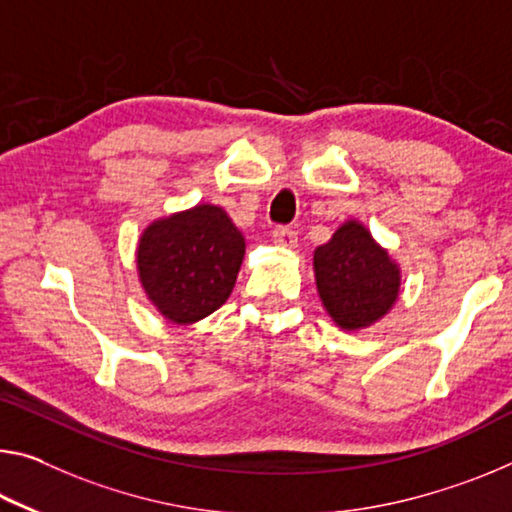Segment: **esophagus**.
Segmentation results:
<instances>
[{
    "mask_svg": "<svg viewBox=\"0 0 512 512\" xmlns=\"http://www.w3.org/2000/svg\"><path fill=\"white\" fill-rule=\"evenodd\" d=\"M273 241L282 248H294L296 241H298L296 230H291V227H287V225H278L273 230Z\"/></svg>",
    "mask_w": 512,
    "mask_h": 512,
    "instance_id": "34e87169",
    "label": "esophagus"
}]
</instances>
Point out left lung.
<instances>
[{
    "mask_svg": "<svg viewBox=\"0 0 512 512\" xmlns=\"http://www.w3.org/2000/svg\"><path fill=\"white\" fill-rule=\"evenodd\" d=\"M314 275L323 307L344 330L383 319L401 289L399 266L358 221L344 223L314 250Z\"/></svg>",
    "mask_w": 512,
    "mask_h": 512,
    "instance_id": "1",
    "label": "left lung"
}]
</instances>
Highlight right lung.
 Listing matches in <instances>:
<instances>
[{
    "label": "right lung",
    "mask_w": 512,
    "mask_h": 512,
    "mask_svg": "<svg viewBox=\"0 0 512 512\" xmlns=\"http://www.w3.org/2000/svg\"><path fill=\"white\" fill-rule=\"evenodd\" d=\"M246 241L221 207L198 205L154 221L136 266L152 305L173 323L205 319L232 294Z\"/></svg>",
    "instance_id": "right-lung-1"
}]
</instances>
